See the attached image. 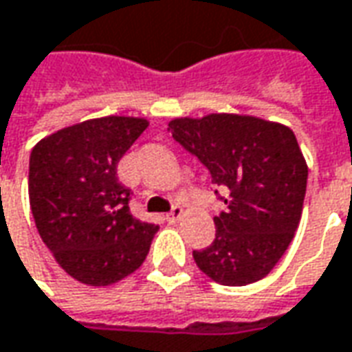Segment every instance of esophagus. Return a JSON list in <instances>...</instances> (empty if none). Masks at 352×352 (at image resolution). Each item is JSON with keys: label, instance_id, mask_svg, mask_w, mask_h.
I'll return each mask as SVG.
<instances>
[{"label": "esophagus", "instance_id": "obj_1", "mask_svg": "<svg viewBox=\"0 0 352 352\" xmlns=\"http://www.w3.org/2000/svg\"><path fill=\"white\" fill-rule=\"evenodd\" d=\"M181 216H183V208L173 206L171 208V212L167 214V219H169V221H179V219H181Z\"/></svg>", "mask_w": 352, "mask_h": 352}]
</instances>
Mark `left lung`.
Returning a JSON list of instances; mask_svg holds the SVG:
<instances>
[{
    "label": "left lung",
    "instance_id": "1",
    "mask_svg": "<svg viewBox=\"0 0 352 352\" xmlns=\"http://www.w3.org/2000/svg\"><path fill=\"white\" fill-rule=\"evenodd\" d=\"M198 157L223 190L216 239L192 250L216 283L241 287L266 277L295 236L307 195L308 167L289 126L258 117L212 113L173 119L167 129Z\"/></svg>",
    "mask_w": 352,
    "mask_h": 352
}]
</instances>
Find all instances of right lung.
<instances>
[{
	"label": "right lung",
	"instance_id": "add662e5",
	"mask_svg": "<svg viewBox=\"0 0 352 352\" xmlns=\"http://www.w3.org/2000/svg\"><path fill=\"white\" fill-rule=\"evenodd\" d=\"M146 119L102 117L67 126L32 148L28 196L36 229L57 264L92 287L117 283L140 267L160 227L129 210L133 190L117 164Z\"/></svg>",
	"mask_w": 352,
	"mask_h": 352
}]
</instances>
